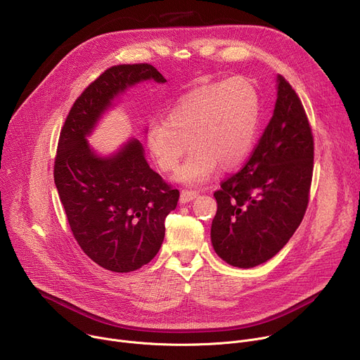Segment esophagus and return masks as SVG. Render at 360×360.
Masks as SVG:
<instances>
[{
    "label": "esophagus",
    "instance_id": "34e87169",
    "mask_svg": "<svg viewBox=\"0 0 360 360\" xmlns=\"http://www.w3.org/2000/svg\"><path fill=\"white\" fill-rule=\"evenodd\" d=\"M197 197H198V191L182 189V191H181V198H179V201H181L182 204H185V202H189L191 200H194V198H197Z\"/></svg>",
    "mask_w": 360,
    "mask_h": 360
}]
</instances>
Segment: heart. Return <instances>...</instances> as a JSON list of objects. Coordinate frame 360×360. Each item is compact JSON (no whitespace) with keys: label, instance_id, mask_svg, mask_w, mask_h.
I'll use <instances>...</instances> for the list:
<instances>
[{"label":"heart","instance_id":"heart-1","mask_svg":"<svg viewBox=\"0 0 360 360\" xmlns=\"http://www.w3.org/2000/svg\"><path fill=\"white\" fill-rule=\"evenodd\" d=\"M259 126V97L245 78L202 85L189 92L165 120L148 127V148L165 174H172L185 152L193 150L178 172L197 185L219 171H231L252 152Z\"/></svg>","mask_w":360,"mask_h":360}]
</instances>
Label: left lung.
<instances>
[{"instance_id": "left-lung-1", "label": "left lung", "mask_w": 360, "mask_h": 360, "mask_svg": "<svg viewBox=\"0 0 360 360\" xmlns=\"http://www.w3.org/2000/svg\"><path fill=\"white\" fill-rule=\"evenodd\" d=\"M314 169V137L304 105L282 75L274 115L248 162L214 193L211 242L229 265L274 257L301 224Z\"/></svg>"}]
</instances>
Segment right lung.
Here are the masks:
<instances>
[{"label":"right lung","instance_id":"obj_1","mask_svg":"<svg viewBox=\"0 0 360 360\" xmlns=\"http://www.w3.org/2000/svg\"><path fill=\"white\" fill-rule=\"evenodd\" d=\"M146 79L166 82L149 63L105 69L75 100L58 141L53 178L70 231L91 260L112 272L136 271L156 256L179 200L150 169L139 140L111 158L94 155L85 140L118 92Z\"/></svg>","mask_w":360,"mask_h":360}]
</instances>
